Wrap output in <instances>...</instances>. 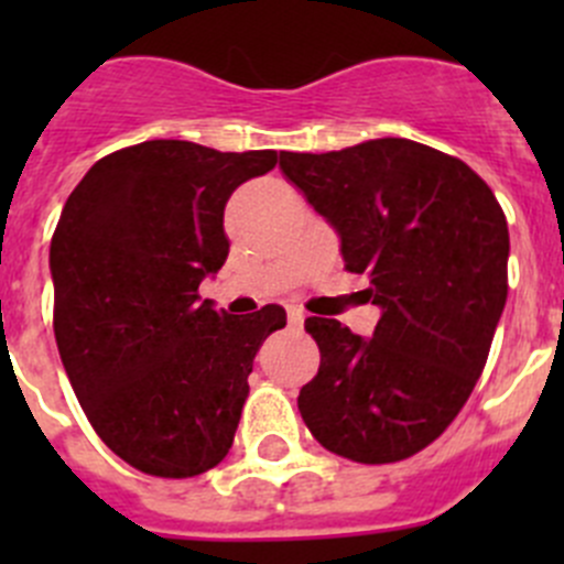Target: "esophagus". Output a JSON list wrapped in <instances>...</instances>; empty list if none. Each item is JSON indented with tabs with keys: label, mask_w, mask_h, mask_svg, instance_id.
Wrapping results in <instances>:
<instances>
[{
	"label": "esophagus",
	"mask_w": 564,
	"mask_h": 564,
	"mask_svg": "<svg viewBox=\"0 0 564 564\" xmlns=\"http://www.w3.org/2000/svg\"><path fill=\"white\" fill-rule=\"evenodd\" d=\"M303 322H305V314L300 308H289V324H292V327H303Z\"/></svg>",
	"instance_id": "1"
}]
</instances>
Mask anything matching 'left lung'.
<instances>
[{
	"mask_svg": "<svg viewBox=\"0 0 564 564\" xmlns=\"http://www.w3.org/2000/svg\"><path fill=\"white\" fill-rule=\"evenodd\" d=\"M281 169L338 231L349 272L382 308L373 338L305 318L318 373L297 406L322 447L392 464L429 447L480 379L508 300V220L464 161L409 139L281 152Z\"/></svg>",
	"mask_w": 564,
	"mask_h": 564,
	"instance_id": "1",
	"label": "left lung"
}]
</instances>
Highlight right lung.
<instances>
[{
	"label": "right lung",
	"mask_w": 564,
	"mask_h": 564,
	"mask_svg": "<svg viewBox=\"0 0 564 564\" xmlns=\"http://www.w3.org/2000/svg\"><path fill=\"white\" fill-rule=\"evenodd\" d=\"M275 150L155 139L100 158L51 237L54 335L84 414L144 475L193 477L229 453L253 357L281 305L215 311L198 283L224 267L231 193Z\"/></svg>",
	"instance_id": "right-lung-1"
}]
</instances>
